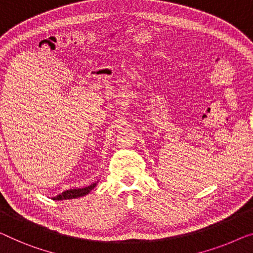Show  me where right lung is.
I'll list each match as a JSON object with an SVG mask.
<instances>
[{
	"mask_svg": "<svg viewBox=\"0 0 253 253\" xmlns=\"http://www.w3.org/2000/svg\"><path fill=\"white\" fill-rule=\"evenodd\" d=\"M98 182V181H97ZM97 182H93L89 186H85V187L81 188H71L65 190V192L58 194L57 196H53L52 200L56 201H61V200H72V199H78V197H82L86 194H89L91 190L97 186Z\"/></svg>",
	"mask_w": 253,
	"mask_h": 253,
	"instance_id": "add662e5",
	"label": "right lung"
}]
</instances>
